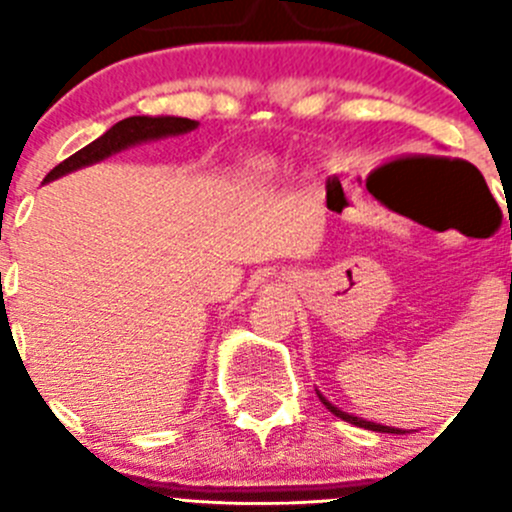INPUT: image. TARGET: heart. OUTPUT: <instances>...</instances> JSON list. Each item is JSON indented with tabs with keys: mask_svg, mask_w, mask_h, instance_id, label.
<instances>
[{
	"mask_svg": "<svg viewBox=\"0 0 512 512\" xmlns=\"http://www.w3.org/2000/svg\"><path fill=\"white\" fill-rule=\"evenodd\" d=\"M271 170V164L269 162H256L253 164V172H256V175H266V172Z\"/></svg>",
	"mask_w": 512,
	"mask_h": 512,
	"instance_id": "1",
	"label": "heart"
}]
</instances>
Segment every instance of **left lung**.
I'll list each match as a JSON object with an SVG mask.
<instances>
[{"mask_svg": "<svg viewBox=\"0 0 512 512\" xmlns=\"http://www.w3.org/2000/svg\"><path fill=\"white\" fill-rule=\"evenodd\" d=\"M320 398H322V396H320ZM322 403H325V406H327V409L332 411V414H335V416H340L342 421H350V424H355V426H363V429H370V431H386V434H401V431H398V429H391V426L373 424V421H365V419H358V416H350V414H345V411L335 409V406H332V403L327 401V398H322Z\"/></svg>", "mask_w": 512, "mask_h": 512, "instance_id": "8db88e82", "label": "left lung"}]
</instances>
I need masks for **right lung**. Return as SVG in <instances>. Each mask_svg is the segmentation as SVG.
<instances>
[{
	"mask_svg": "<svg viewBox=\"0 0 512 512\" xmlns=\"http://www.w3.org/2000/svg\"><path fill=\"white\" fill-rule=\"evenodd\" d=\"M195 121L182 119V116H129V119L119 121V124L111 126L103 137H98L96 142H91L88 147L78 149L75 154H70L68 159L53 167L45 177V182L55 180L60 175H68V172L78 170V167H86V164L101 162L109 154L121 152V149L131 147V144L149 142V139H162L172 137V134H185V131L195 129Z\"/></svg>",
	"mask_w": 512,
	"mask_h": 512,
	"instance_id": "1",
	"label": "right lung"
}]
</instances>
